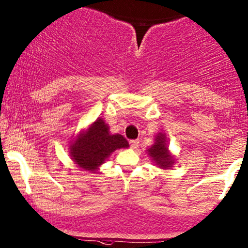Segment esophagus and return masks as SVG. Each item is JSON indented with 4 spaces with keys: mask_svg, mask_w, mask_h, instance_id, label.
<instances>
[{
    "mask_svg": "<svg viewBox=\"0 0 248 248\" xmlns=\"http://www.w3.org/2000/svg\"><path fill=\"white\" fill-rule=\"evenodd\" d=\"M139 144H140L139 140H132V141H130V145H131V148L133 150L138 149L139 148Z\"/></svg>",
    "mask_w": 248,
    "mask_h": 248,
    "instance_id": "1",
    "label": "esophagus"
}]
</instances>
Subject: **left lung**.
<instances>
[{
	"label": "left lung",
	"instance_id": "8db88e82",
	"mask_svg": "<svg viewBox=\"0 0 248 248\" xmlns=\"http://www.w3.org/2000/svg\"><path fill=\"white\" fill-rule=\"evenodd\" d=\"M146 152L156 167L163 169V170L173 168L175 157L169 151L167 136L164 133H157L154 138V143L151 145V148L146 150Z\"/></svg>",
	"mask_w": 248,
	"mask_h": 248
}]
</instances>
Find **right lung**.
I'll return each instance as SVG.
<instances>
[{"instance_id": "add662e5", "label": "right lung", "mask_w": 248, "mask_h": 248, "mask_svg": "<svg viewBox=\"0 0 248 248\" xmlns=\"http://www.w3.org/2000/svg\"><path fill=\"white\" fill-rule=\"evenodd\" d=\"M128 146L123 135L112 134L108 124L104 118L98 117L71 140L68 150L71 160L82 171L96 173L114 151L127 149Z\"/></svg>"}]
</instances>
